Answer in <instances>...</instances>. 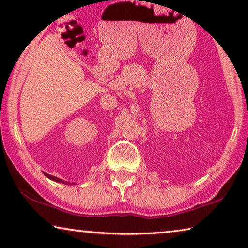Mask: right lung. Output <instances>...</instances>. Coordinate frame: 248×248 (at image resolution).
I'll return each instance as SVG.
<instances>
[{"instance_id": "obj_1", "label": "right lung", "mask_w": 248, "mask_h": 248, "mask_svg": "<svg viewBox=\"0 0 248 248\" xmlns=\"http://www.w3.org/2000/svg\"><path fill=\"white\" fill-rule=\"evenodd\" d=\"M44 174H45V176H47V177H48L49 179H51V180H53V182H57V183H61V184H66V185H75V183H70V182H65V180H63V179H60V178H58V177H56V176L49 175V174H47V173H44Z\"/></svg>"}]
</instances>
